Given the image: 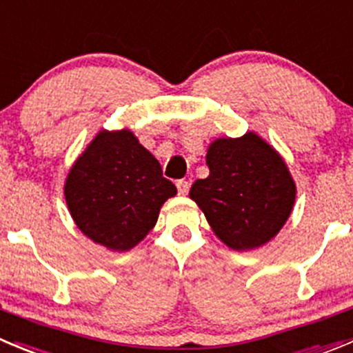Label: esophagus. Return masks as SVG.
I'll return each mask as SVG.
<instances>
[{
	"mask_svg": "<svg viewBox=\"0 0 353 353\" xmlns=\"http://www.w3.org/2000/svg\"><path fill=\"white\" fill-rule=\"evenodd\" d=\"M177 186V191H179V194H186L188 191H190V183H188L186 179H179L176 183Z\"/></svg>",
	"mask_w": 353,
	"mask_h": 353,
	"instance_id": "1",
	"label": "esophagus"
}]
</instances>
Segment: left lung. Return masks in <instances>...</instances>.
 Listing matches in <instances>:
<instances>
[{
    "mask_svg": "<svg viewBox=\"0 0 353 353\" xmlns=\"http://www.w3.org/2000/svg\"><path fill=\"white\" fill-rule=\"evenodd\" d=\"M210 174L190 196L215 234L232 250H252L274 238L295 203V183L281 157L253 132L217 139L207 153Z\"/></svg>",
    "mask_w": 353,
    "mask_h": 353,
    "instance_id": "left-lung-1",
    "label": "left lung"
}]
</instances>
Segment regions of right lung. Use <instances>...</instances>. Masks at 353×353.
Segmentation results:
<instances>
[{"label": "right lung", "mask_w": 353, "mask_h": 353, "mask_svg": "<svg viewBox=\"0 0 353 353\" xmlns=\"http://www.w3.org/2000/svg\"><path fill=\"white\" fill-rule=\"evenodd\" d=\"M176 193L159 160L129 131H101L65 183V200L77 228L119 252L131 250L152 231L162 203Z\"/></svg>", "instance_id": "obj_1"}]
</instances>
